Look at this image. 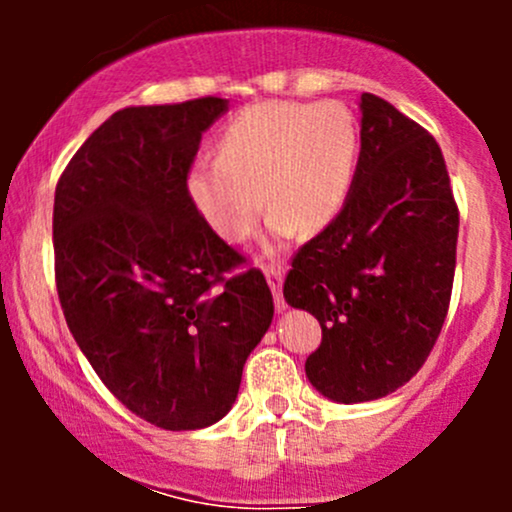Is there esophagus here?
<instances>
[{
	"mask_svg": "<svg viewBox=\"0 0 512 512\" xmlns=\"http://www.w3.org/2000/svg\"><path fill=\"white\" fill-rule=\"evenodd\" d=\"M264 274H267L269 289H272V293H274L276 310H279V313H284L286 303H284V296H281V284H284V272H281V267H276V264H267V267H264Z\"/></svg>",
	"mask_w": 512,
	"mask_h": 512,
	"instance_id": "34e87169",
	"label": "esophagus"
}]
</instances>
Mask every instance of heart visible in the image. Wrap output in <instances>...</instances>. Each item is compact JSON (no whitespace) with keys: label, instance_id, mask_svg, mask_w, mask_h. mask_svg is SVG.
Returning <instances> with one entry per match:
<instances>
[{"label":"heart","instance_id":"obj_1","mask_svg":"<svg viewBox=\"0 0 512 512\" xmlns=\"http://www.w3.org/2000/svg\"><path fill=\"white\" fill-rule=\"evenodd\" d=\"M358 151L361 132L344 103H255L221 129L216 163L187 173V195L226 243H243L262 204L272 209L264 250L274 252L298 228L320 231L337 219L354 187Z\"/></svg>","mask_w":512,"mask_h":512}]
</instances>
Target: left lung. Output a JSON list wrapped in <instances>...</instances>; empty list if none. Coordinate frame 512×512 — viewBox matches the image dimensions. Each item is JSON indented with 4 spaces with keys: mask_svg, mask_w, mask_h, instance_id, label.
<instances>
[{
    "mask_svg": "<svg viewBox=\"0 0 512 512\" xmlns=\"http://www.w3.org/2000/svg\"><path fill=\"white\" fill-rule=\"evenodd\" d=\"M358 108L351 195L284 281L286 303L322 327L305 375L339 404L390 395L424 366L448 315L460 228L436 139L373 93Z\"/></svg>",
    "mask_w": 512,
    "mask_h": 512,
    "instance_id": "obj_1",
    "label": "left lung"
}]
</instances>
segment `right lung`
Masks as SVG:
<instances>
[{
    "label": "right lung",
    "mask_w": 512,
    "mask_h": 512,
    "mask_svg": "<svg viewBox=\"0 0 512 512\" xmlns=\"http://www.w3.org/2000/svg\"><path fill=\"white\" fill-rule=\"evenodd\" d=\"M226 98L110 115L55 190V279L69 332L139 419L195 431L223 419L274 317L260 269L202 219L187 173Z\"/></svg>",
    "instance_id": "add662e5"
}]
</instances>
